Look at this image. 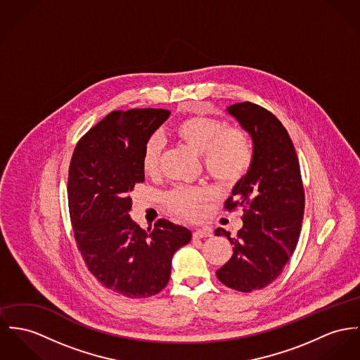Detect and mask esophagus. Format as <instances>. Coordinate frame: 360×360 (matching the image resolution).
Returning a JSON list of instances; mask_svg holds the SVG:
<instances>
[{
	"mask_svg": "<svg viewBox=\"0 0 360 360\" xmlns=\"http://www.w3.org/2000/svg\"><path fill=\"white\" fill-rule=\"evenodd\" d=\"M212 231L207 227H201V229H195L193 231V238H207L211 237Z\"/></svg>",
	"mask_w": 360,
	"mask_h": 360,
	"instance_id": "esophagus-1",
	"label": "esophagus"
}]
</instances>
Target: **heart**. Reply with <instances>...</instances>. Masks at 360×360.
<instances>
[{"label": "heart", "mask_w": 360, "mask_h": 360, "mask_svg": "<svg viewBox=\"0 0 360 360\" xmlns=\"http://www.w3.org/2000/svg\"><path fill=\"white\" fill-rule=\"evenodd\" d=\"M174 134L185 142L201 160L208 175L221 186H233L248 174L253 162V143L238 127H224V123L208 116H192L174 127ZM162 142L150 137L142 149L141 165L146 175L159 171ZM204 192L198 188L178 186L166 194L167 207L185 218H195Z\"/></svg>", "instance_id": "heart-1"}]
</instances>
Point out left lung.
Instances as JSON below:
<instances>
[{"instance_id": "left-lung-1", "label": "left lung", "mask_w": 360, "mask_h": 360, "mask_svg": "<svg viewBox=\"0 0 360 360\" xmlns=\"http://www.w3.org/2000/svg\"><path fill=\"white\" fill-rule=\"evenodd\" d=\"M227 112L253 143L248 174L236 184L224 208H244V226L236 237L224 229L233 256L217 271L223 285L252 292L270 285L296 249L304 215V188L299 159L286 129L276 115L253 103H237Z\"/></svg>"}]
</instances>
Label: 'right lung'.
Wrapping results in <instances>:
<instances>
[{
	"instance_id": "obj_1",
	"label": "right lung",
	"mask_w": 360,
	"mask_h": 360,
	"mask_svg": "<svg viewBox=\"0 0 360 360\" xmlns=\"http://www.w3.org/2000/svg\"><path fill=\"white\" fill-rule=\"evenodd\" d=\"M169 113L111 112L79 139L71 158L67 192L78 249L103 286L129 299L165 289L174 253L192 240L184 226L159 219L145 231L129 215L130 193L145 181L143 145Z\"/></svg>"
}]
</instances>
